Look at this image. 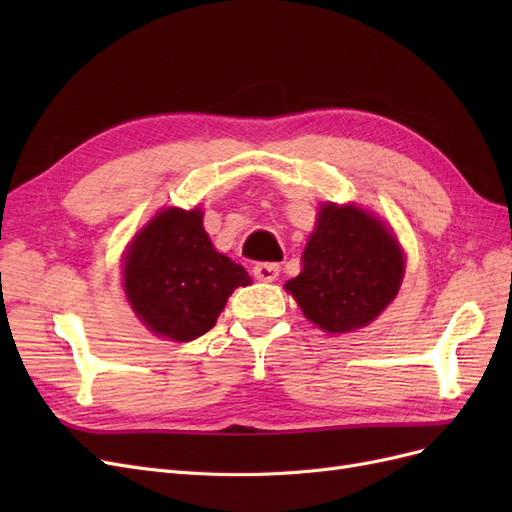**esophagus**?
I'll return each mask as SVG.
<instances>
[{
	"instance_id": "34e87169",
	"label": "esophagus",
	"mask_w": 512,
	"mask_h": 512,
	"mask_svg": "<svg viewBox=\"0 0 512 512\" xmlns=\"http://www.w3.org/2000/svg\"><path fill=\"white\" fill-rule=\"evenodd\" d=\"M254 275L260 282H275L277 275H280V265L277 262H258L254 267Z\"/></svg>"
}]
</instances>
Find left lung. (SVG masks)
<instances>
[{
    "label": "left lung",
    "instance_id": "1",
    "mask_svg": "<svg viewBox=\"0 0 512 512\" xmlns=\"http://www.w3.org/2000/svg\"><path fill=\"white\" fill-rule=\"evenodd\" d=\"M301 262V273L284 288L327 333H350L376 320L397 297L406 271L389 226L361 207L335 203L320 207Z\"/></svg>",
    "mask_w": 512,
    "mask_h": 512
}]
</instances>
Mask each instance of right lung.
<instances>
[{"label": "right lung", "mask_w": 512, "mask_h": 512, "mask_svg": "<svg viewBox=\"0 0 512 512\" xmlns=\"http://www.w3.org/2000/svg\"><path fill=\"white\" fill-rule=\"evenodd\" d=\"M247 271L215 252L203 211L162 209L136 232L123 258V290L145 327L173 342H190L215 327Z\"/></svg>", "instance_id": "right-lung-1"}]
</instances>
